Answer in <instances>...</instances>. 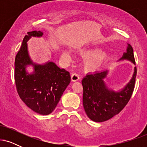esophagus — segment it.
I'll return each mask as SVG.
<instances>
[{
  "label": "esophagus",
  "instance_id": "34e87169",
  "mask_svg": "<svg viewBox=\"0 0 147 147\" xmlns=\"http://www.w3.org/2000/svg\"><path fill=\"white\" fill-rule=\"evenodd\" d=\"M79 79V76L77 73H73L71 75L72 82H77Z\"/></svg>",
  "mask_w": 147,
  "mask_h": 147
}]
</instances>
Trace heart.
Instances as JSON below:
<instances>
[{
    "instance_id": "heart-1",
    "label": "heart",
    "mask_w": 147,
    "mask_h": 147,
    "mask_svg": "<svg viewBox=\"0 0 147 147\" xmlns=\"http://www.w3.org/2000/svg\"><path fill=\"white\" fill-rule=\"evenodd\" d=\"M81 54L86 58L85 60V67L91 71H95L102 68L108 59L107 53L102 52L97 48L83 50L81 51ZM63 57L67 59H70V55L67 52H63Z\"/></svg>"
}]
</instances>
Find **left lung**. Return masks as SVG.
<instances>
[{
	"mask_svg": "<svg viewBox=\"0 0 147 147\" xmlns=\"http://www.w3.org/2000/svg\"><path fill=\"white\" fill-rule=\"evenodd\" d=\"M126 52L119 59L129 60L136 65L133 50L127 43ZM137 68H134L132 78L119 91L109 89L104 79L107 77L108 70L88 74L82 79L83 86V106L86 113L91 120L102 122L117 115L125 107L132 95L135 87Z\"/></svg>",
	"mask_w": 147,
	"mask_h": 147,
	"instance_id": "obj_1",
	"label": "left lung"
}]
</instances>
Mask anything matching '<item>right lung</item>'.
<instances>
[{
    "label": "right lung",
    "mask_w": 147,
    "mask_h": 147,
    "mask_svg": "<svg viewBox=\"0 0 147 147\" xmlns=\"http://www.w3.org/2000/svg\"><path fill=\"white\" fill-rule=\"evenodd\" d=\"M43 32H28L15 58L14 79L20 98L28 107L40 115H47L55 110L68 84L70 75L52 61L45 64L33 63L28 54L27 42L31 38L41 37ZM34 67L33 74L27 73V65Z\"/></svg>",
    "instance_id": "obj_1"
}]
</instances>
